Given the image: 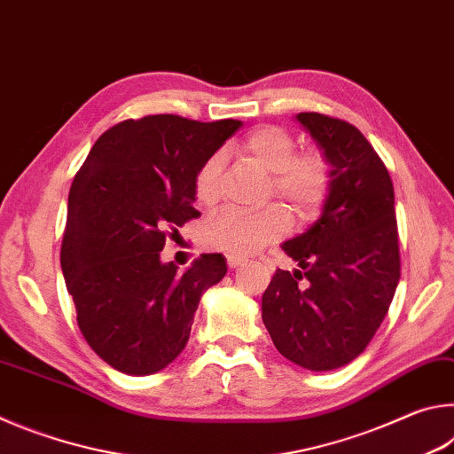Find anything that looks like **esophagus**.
<instances>
[{
  "label": "esophagus",
  "instance_id": "obj_1",
  "mask_svg": "<svg viewBox=\"0 0 454 454\" xmlns=\"http://www.w3.org/2000/svg\"><path fill=\"white\" fill-rule=\"evenodd\" d=\"M242 264H246V258L244 256H228V266L230 268H238V266H242Z\"/></svg>",
  "mask_w": 454,
  "mask_h": 454
}]
</instances>
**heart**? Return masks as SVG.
I'll list each match as a JSON object with an SVG mask.
<instances>
[{"instance_id": "1", "label": "heart", "mask_w": 454, "mask_h": 454, "mask_svg": "<svg viewBox=\"0 0 454 454\" xmlns=\"http://www.w3.org/2000/svg\"><path fill=\"white\" fill-rule=\"evenodd\" d=\"M242 153L272 174L274 194L282 198L301 218L320 210L328 194L330 168L317 152L296 153V140L278 126L252 129L240 144ZM224 153L214 152L198 168L194 194L200 204L210 206L220 196ZM288 230V216L278 206L250 212L226 208L204 228V242L210 248L232 256H246L274 242Z\"/></svg>"}]
</instances>
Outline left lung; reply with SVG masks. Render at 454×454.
I'll return each instance as SVG.
<instances>
[{
	"instance_id": "left-lung-1",
	"label": "left lung",
	"mask_w": 454,
	"mask_h": 454,
	"mask_svg": "<svg viewBox=\"0 0 454 454\" xmlns=\"http://www.w3.org/2000/svg\"><path fill=\"white\" fill-rule=\"evenodd\" d=\"M330 166L318 220L282 244L298 268L276 270L262 320L284 358L314 372L334 371L363 352L401 280L395 190L366 137L347 121L296 116Z\"/></svg>"
}]
</instances>
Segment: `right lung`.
Returning a JSON list of instances; mask_svg holds the SVG:
<instances>
[{
    "label": "right lung",
    "instance_id": "add662e5",
    "mask_svg": "<svg viewBox=\"0 0 454 454\" xmlns=\"http://www.w3.org/2000/svg\"><path fill=\"white\" fill-rule=\"evenodd\" d=\"M242 121L172 114L120 121L98 137L67 198L61 272L91 350L124 374L162 371L186 347L200 298L226 276L202 254L162 262L168 228L198 218L194 178Z\"/></svg>",
    "mask_w": 454,
    "mask_h": 454
}]
</instances>
